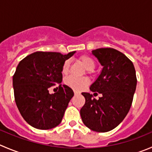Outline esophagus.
Listing matches in <instances>:
<instances>
[{
    "label": "esophagus",
    "mask_w": 152,
    "mask_h": 152,
    "mask_svg": "<svg viewBox=\"0 0 152 152\" xmlns=\"http://www.w3.org/2000/svg\"><path fill=\"white\" fill-rule=\"evenodd\" d=\"M74 94L75 95H79V94H80V93L78 92V91H74Z\"/></svg>",
    "instance_id": "obj_1"
}]
</instances>
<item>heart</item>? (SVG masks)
<instances>
[{"instance_id": "heart-1", "label": "heart", "mask_w": 152, "mask_h": 152, "mask_svg": "<svg viewBox=\"0 0 152 152\" xmlns=\"http://www.w3.org/2000/svg\"><path fill=\"white\" fill-rule=\"evenodd\" d=\"M80 61L87 70L91 71L95 67V61L91 57L88 56H82L80 58ZM69 67H70L69 61H64L62 66V69H61V72L63 74H67L69 70ZM64 83L75 91H82L88 85L89 82L87 78H78L73 76H69L64 79Z\"/></svg>"}]
</instances>
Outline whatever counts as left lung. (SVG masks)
Listing matches in <instances>:
<instances>
[{
    "mask_svg": "<svg viewBox=\"0 0 152 152\" xmlns=\"http://www.w3.org/2000/svg\"><path fill=\"white\" fill-rule=\"evenodd\" d=\"M92 54L102 69L90 90L102 96L96 99L89 93H82L85 104L80 114L88 129L107 132L115 129L130 110L136 91V71L132 61L115 49L99 48Z\"/></svg>",
    "mask_w": 152,
    "mask_h": 152,
    "instance_id": "8db88e82",
    "label": "left lung"
}]
</instances>
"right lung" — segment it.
<instances>
[{
    "label": "right lung",
    "mask_w": 152,
    "mask_h": 152,
    "mask_svg": "<svg viewBox=\"0 0 152 152\" xmlns=\"http://www.w3.org/2000/svg\"><path fill=\"white\" fill-rule=\"evenodd\" d=\"M76 51L62 55L55 52H35L19 62L12 78L15 103L25 121L32 127L48 130L61 123L68 103L74 95L67 85H61L63 64ZM59 83V91L49 88Z\"/></svg>",
    "instance_id": "add662e5"
}]
</instances>
